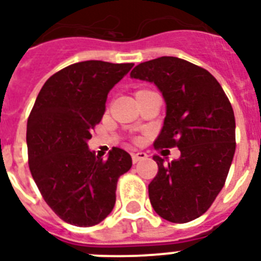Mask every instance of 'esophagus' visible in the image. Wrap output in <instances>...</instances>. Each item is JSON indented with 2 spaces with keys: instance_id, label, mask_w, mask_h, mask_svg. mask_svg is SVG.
I'll return each mask as SVG.
<instances>
[{
  "instance_id": "34e87169",
  "label": "esophagus",
  "mask_w": 261,
  "mask_h": 261,
  "mask_svg": "<svg viewBox=\"0 0 261 261\" xmlns=\"http://www.w3.org/2000/svg\"><path fill=\"white\" fill-rule=\"evenodd\" d=\"M147 156H148L147 153L141 152V151H140V152L132 153V161H133V163H137V162H139V161H141V159L147 158Z\"/></svg>"
}]
</instances>
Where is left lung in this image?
Instances as JSON below:
<instances>
[{"label": "left lung", "instance_id": "obj_1", "mask_svg": "<svg viewBox=\"0 0 261 261\" xmlns=\"http://www.w3.org/2000/svg\"><path fill=\"white\" fill-rule=\"evenodd\" d=\"M130 77L155 83L166 100V117L153 147H178L181 156L165 163L148 185L159 217L187 223L211 207L225 185L236 152V118L229 98L208 70L177 57L141 62Z\"/></svg>", "mask_w": 261, "mask_h": 261}]
</instances>
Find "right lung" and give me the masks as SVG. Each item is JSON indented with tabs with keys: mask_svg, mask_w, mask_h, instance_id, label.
<instances>
[{
	"mask_svg": "<svg viewBox=\"0 0 261 261\" xmlns=\"http://www.w3.org/2000/svg\"><path fill=\"white\" fill-rule=\"evenodd\" d=\"M133 64L76 62L47 79L27 122L28 166L47 205L62 221L88 227L108 217L116 204L117 181L132 167L126 151L108 159L87 145L100 122L109 91Z\"/></svg>",
	"mask_w": 261,
	"mask_h": 261,
	"instance_id": "1",
	"label": "right lung"
}]
</instances>
